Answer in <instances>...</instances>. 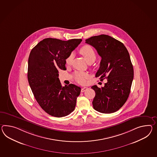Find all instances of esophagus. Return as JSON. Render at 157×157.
<instances>
[{
    "mask_svg": "<svg viewBox=\"0 0 157 157\" xmlns=\"http://www.w3.org/2000/svg\"><path fill=\"white\" fill-rule=\"evenodd\" d=\"M87 89H88V87H83V88L81 89V92H84V91H86Z\"/></svg>",
    "mask_w": 157,
    "mask_h": 157,
    "instance_id": "1",
    "label": "esophagus"
}]
</instances>
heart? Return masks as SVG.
<instances>
[{
    "label": "heart",
    "mask_w": 157,
    "mask_h": 157,
    "mask_svg": "<svg viewBox=\"0 0 157 157\" xmlns=\"http://www.w3.org/2000/svg\"><path fill=\"white\" fill-rule=\"evenodd\" d=\"M80 53L85 58L86 61L89 62H94L96 59V53L92 47L88 45L82 46L79 50ZM73 58V54L71 53L66 59V65L71 64ZM90 75L88 73L83 71H77L74 74V78L78 83L84 84L86 80L89 78Z\"/></svg>",
    "instance_id": "b5f03b06"
}]
</instances>
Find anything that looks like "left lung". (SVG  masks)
I'll return each mask as SVG.
<instances>
[{
    "instance_id": "8db88e82",
    "label": "left lung",
    "mask_w": 157,
    "mask_h": 157,
    "mask_svg": "<svg viewBox=\"0 0 157 157\" xmlns=\"http://www.w3.org/2000/svg\"><path fill=\"white\" fill-rule=\"evenodd\" d=\"M86 43L94 47L101 57L96 77L107 79L103 87L96 85L92 101L94 108L103 113L118 111L126 102L130 92L134 70L130 56L122 42L106 35L92 36Z\"/></svg>"
}]
</instances>
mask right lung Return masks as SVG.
<instances>
[{"label": "right lung", "mask_w": 157, "mask_h": 157, "mask_svg": "<svg viewBox=\"0 0 157 157\" xmlns=\"http://www.w3.org/2000/svg\"><path fill=\"white\" fill-rule=\"evenodd\" d=\"M82 41L45 38L32 49L28 58V79L35 99L47 113L56 117L69 115L76 105L81 88L62 86L58 70H65L66 59ZM51 74L50 75V74Z\"/></svg>", "instance_id": "right-lung-1"}]
</instances>
